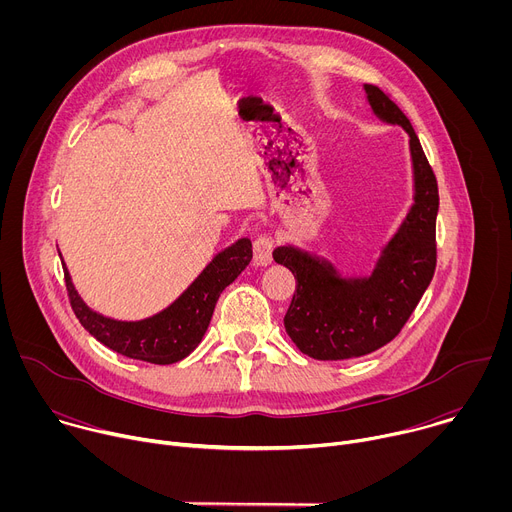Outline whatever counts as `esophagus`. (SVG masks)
Returning <instances> with one entry per match:
<instances>
[{
  "mask_svg": "<svg viewBox=\"0 0 512 512\" xmlns=\"http://www.w3.org/2000/svg\"><path fill=\"white\" fill-rule=\"evenodd\" d=\"M271 251H273V241L269 235H261L257 237V241L253 243V263L257 267H265L271 263Z\"/></svg>",
  "mask_w": 512,
  "mask_h": 512,
  "instance_id": "obj_1",
  "label": "esophagus"
}]
</instances>
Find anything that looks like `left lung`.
Masks as SVG:
<instances>
[{
	"mask_svg": "<svg viewBox=\"0 0 512 512\" xmlns=\"http://www.w3.org/2000/svg\"><path fill=\"white\" fill-rule=\"evenodd\" d=\"M373 115L409 135L413 202L401 225L381 247L369 275H348L316 253L291 243L273 249V259L296 277V294L283 318L287 336L316 360L371 354L391 342L433 277L435 218L440 196L421 143L405 113L379 89L364 85Z\"/></svg>",
	"mask_w": 512,
	"mask_h": 512,
	"instance_id": "left-lung-1",
	"label": "left lung"
}]
</instances>
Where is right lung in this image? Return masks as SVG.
<instances>
[{
    "instance_id": "obj_1",
    "label": "right lung",
    "mask_w": 512,
    "mask_h": 512,
    "mask_svg": "<svg viewBox=\"0 0 512 512\" xmlns=\"http://www.w3.org/2000/svg\"><path fill=\"white\" fill-rule=\"evenodd\" d=\"M251 259V239H237L233 245L218 251L170 306L141 320H117L93 310L72 283L64 261L62 269L70 306L91 336L127 358L174 364L200 344L218 296L239 277Z\"/></svg>"
}]
</instances>
